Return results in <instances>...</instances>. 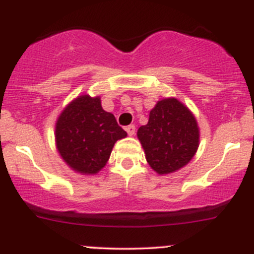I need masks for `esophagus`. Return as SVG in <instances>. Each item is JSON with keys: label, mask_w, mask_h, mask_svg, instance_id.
Wrapping results in <instances>:
<instances>
[{"label": "esophagus", "mask_w": 254, "mask_h": 254, "mask_svg": "<svg viewBox=\"0 0 254 254\" xmlns=\"http://www.w3.org/2000/svg\"><path fill=\"white\" fill-rule=\"evenodd\" d=\"M125 130H127V134H129L130 136H132V135H135V131H136V127L134 124H131V125H129V127H125Z\"/></svg>", "instance_id": "1"}]
</instances>
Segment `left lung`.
<instances>
[{
	"label": "left lung",
	"mask_w": 254,
	"mask_h": 254,
	"mask_svg": "<svg viewBox=\"0 0 254 254\" xmlns=\"http://www.w3.org/2000/svg\"><path fill=\"white\" fill-rule=\"evenodd\" d=\"M137 137L152 169L168 174L191 161L199 134L191 112L176 98H165L149 112L147 125L137 130Z\"/></svg>",
	"instance_id": "obj_1"
}]
</instances>
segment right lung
<instances>
[{
	"instance_id": "add662e5",
	"label": "right lung",
	"mask_w": 254,
	"mask_h": 254,
	"mask_svg": "<svg viewBox=\"0 0 254 254\" xmlns=\"http://www.w3.org/2000/svg\"><path fill=\"white\" fill-rule=\"evenodd\" d=\"M112 113L103 111L100 97L84 95L62 112L56 124V142L66 164L82 174L100 172L117 140L125 137Z\"/></svg>"
}]
</instances>
